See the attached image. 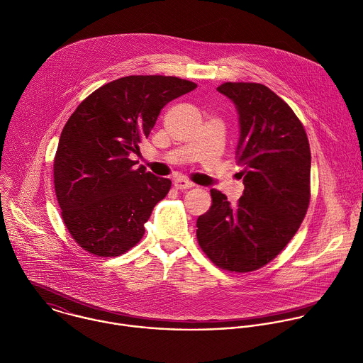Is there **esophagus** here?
Wrapping results in <instances>:
<instances>
[{"instance_id":"esophagus-1","label":"esophagus","mask_w":363,"mask_h":363,"mask_svg":"<svg viewBox=\"0 0 363 363\" xmlns=\"http://www.w3.org/2000/svg\"><path fill=\"white\" fill-rule=\"evenodd\" d=\"M174 186H175L177 189H189V188L194 186V184H192L191 181H188V179L177 178V179L174 181Z\"/></svg>"}]
</instances>
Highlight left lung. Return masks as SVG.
Returning <instances> with one entry per match:
<instances>
[{"label": "left lung", "instance_id": "obj_1", "mask_svg": "<svg viewBox=\"0 0 363 363\" xmlns=\"http://www.w3.org/2000/svg\"><path fill=\"white\" fill-rule=\"evenodd\" d=\"M218 91L239 113L236 158L245 191L232 206L225 194L211 189L212 206L196 220V239L213 264L247 273L277 257L304 220L311 151L303 123L267 86L226 82Z\"/></svg>", "mask_w": 363, "mask_h": 363}]
</instances>
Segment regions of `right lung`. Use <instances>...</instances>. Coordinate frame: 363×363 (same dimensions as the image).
I'll return each instance as SVG.
<instances>
[{
    "instance_id": "1",
    "label": "right lung",
    "mask_w": 363,
    "mask_h": 363,
    "mask_svg": "<svg viewBox=\"0 0 363 363\" xmlns=\"http://www.w3.org/2000/svg\"><path fill=\"white\" fill-rule=\"evenodd\" d=\"M195 87L175 76H125L94 90L69 117L53 184L63 223L83 250L116 257L141 240L171 181L135 168L128 157L140 152L161 108Z\"/></svg>"
}]
</instances>
